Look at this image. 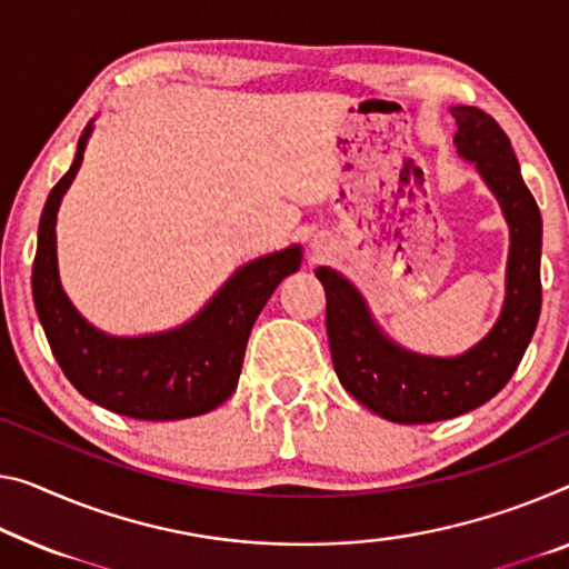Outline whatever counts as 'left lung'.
Returning <instances> with one entry per match:
<instances>
[{
  "label": "left lung",
  "instance_id": "left-lung-1",
  "mask_svg": "<svg viewBox=\"0 0 569 569\" xmlns=\"http://www.w3.org/2000/svg\"><path fill=\"white\" fill-rule=\"evenodd\" d=\"M452 117L458 152L476 162L511 229L506 302L491 333L458 358L409 353L381 336L343 277L326 267L315 272L326 287L330 356L340 383L371 412L399 425L458 417L496 397L517 371L541 310V216L511 139L478 107H452Z\"/></svg>",
  "mask_w": 569,
  "mask_h": 569
}]
</instances>
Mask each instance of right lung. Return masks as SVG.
Wrapping results in <instances>:
<instances>
[{"label":"right lung","instance_id":"1","mask_svg":"<svg viewBox=\"0 0 569 569\" xmlns=\"http://www.w3.org/2000/svg\"><path fill=\"white\" fill-rule=\"evenodd\" d=\"M86 129L76 160L50 190L40 216L32 261V300L50 351L86 399L111 412L152 419H186L216 409L239 383L254 320L287 274L300 269V247L241 267L208 308L178 330L144 338H109L89 326L58 279L56 218L63 193L83 162Z\"/></svg>","mask_w":569,"mask_h":569}]
</instances>
